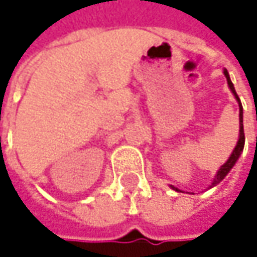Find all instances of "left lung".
Instances as JSON below:
<instances>
[{
	"instance_id": "obj_1",
	"label": "left lung",
	"mask_w": 257,
	"mask_h": 257,
	"mask_svg": "<svg viewBox=\"0 0 257 257\" xmlns=\"http://www.w3.org/2000/svg\"><path fill=\"white\" fill-rule=\"evenodd\" d=\"M223 73H225V77H226V80H228V86H229L231 92L233 93V96H235V99L238 101V105H239V138H238V143H236V146H235L233 152L231 153L229 159H228V161L220 167V170L217 171V174H216V177H214V180H213V183H211L210 189H211V187H214V186H217L222 180L228 176V173L231 171L232 167H233V165H235V162L238 161V158H239V155H241V152H242V149H244V141H245V137H244V126H242V105H241L239 98H238V95H236V92H235V87H233V84H232L228 71L225 70ZM171 189H174V190H177V192H181L180 189L174 187V186H171Z\"/></svg>"
}]
</instances>
